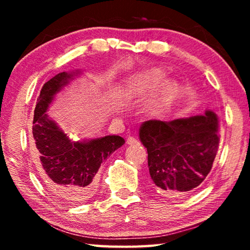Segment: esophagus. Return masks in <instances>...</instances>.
I'll return each mask as SVG.
<instances>
[{
	"label": "esophagus",
	"instance_id": "1",
	"mask_svg": "<svg viewBox=\"0 0 250 250\" xmlns=\"http://www.w3.org/2000/svg\"><path fill=\"white\" fill-rule=\"evenodd\" d=\"M138 140L133 137H129L128 139H126V145L129 146H134V145H138Z\"/></svg>",
	"mask_w": 250,
	"mask_h": 250
}]
</instances>
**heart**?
I'll use <instances>...</instances> for the list:
<instances>
[{
  "label": "heart",
  "instance_id": "1",
  "mask_svg": "<svg viewBox=\"0 0 250 250\" xmlns=\"http://www.w3.org/2000/svg\"><path fill=\"white\" fill-rule=\"evenodd\" d=\"M166 73L158 68H152L143 71L141 74L134 75L126 79L125 92L129 97H138L146 95V92L153 90L166 78ZM179 92V84L173 79L166 80L156 90L152 98L147 101L146 109L151 113H158L167 108L175 99Z\"/></svg>",
  "mask_w": 250,
  "mask_h": 250
}]
</instances>
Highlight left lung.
<instances>
[{
  "instance_id": "1",
  "label": "left lung",
  "mask_w": 250,
  "mask_h": 250,
  "mask_svg": "<svg viewBox=\"0 0 250 250\" xmlns=\"http://www.w3.org/2000/svg\"><path fill=\"white\" fill-rule=\"evenodd\" d=\"M216 113L171 121L147 120L139 139L147 151V167L156 191L173 197L200 188L208 174L219 145Z\"/></svg>"
}]
</instances>
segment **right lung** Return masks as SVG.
Here are the masks:
<instances>
[{
    "label": "right lung",
    "mask_w": 250,
    "mask_h": 250,
    "mask_svg": "<svg viewBox=\"0 0 250 250\" xmlns=\"http://www.w3.org/2000/svg\"><path fill=\"white\" fill-rule=\"evenodd\" d=\"M83 75L82 70L59 73L44 83L33 120V143L37 172L50 193L67 204L90 200L101 163L125 145L119 135L73 140L47 115L58 94Z\"/></svg>",
    "instance_id": "1"
}]
</instances>
